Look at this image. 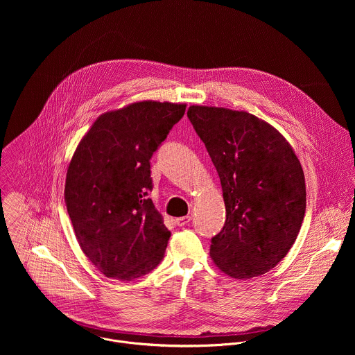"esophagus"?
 Here are the masks:
<instances>
[{
  "label": "esophagus",
  "instance_id": "34e87169",
  "mask_svg": "<svg viewBox=\"0 0 355 355\" xmlns=\"http://www.w3.org/2000/svg\"><path fill=\"white\" fill-rule=\"evenodd\" d=\"M190 221H191V216H184V217H178V218H176V224H178L179 227L187 225Z\"/></svg>",
  "mask_w": 355,
  "mask_h": 355
}]
</instances>
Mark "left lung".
Masks as SVG:
<instances>
[{"label":"left lung","mask_w":355,"mask_h":355,"mask_svg":"<svg viewBox=\"0 0 355 355\" xmlns=\"http://www.w3.org/2000/svg\"><path fill=\"white\" fill-rule=\"evenodd\" d=\"M187 116L217 169L225 203L210 258L232 279L261 276L300 234L306 210L301 162L287 139L252 113L191 105Z\"/></svg>","instance_id":"obj_1"}]
</instances>
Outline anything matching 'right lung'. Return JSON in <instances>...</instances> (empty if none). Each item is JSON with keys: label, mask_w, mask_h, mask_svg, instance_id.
I'll return each instance as SVG.
<instances>
[{"label": "right lung", "mask_w": 355, "mask_h": 355, "mask_svg": "<svg viewBox=\"0 0 355 355\" xmlns=\"http://www.w3.org/2000/svg\"><path fill=\"white\" fill-rule=\"evenodd\" d=\"M184 110L141 101L105 112L71 158L67 210L82 252L106 277L131 282L164 257L171 232L148 198L150 158Z\"/></svg>", "instance_id": "obj_1"}]
</instances>
